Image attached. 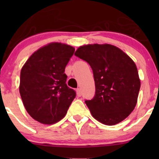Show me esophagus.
<instances>
[{
	"mask_svg": "<svg viewBox=\"0 0 159 159\" xmlns=\"http://www.w3.org/2000/svg\"><path fill=\"white\" fill-rule=\"evenodd\" d=\"M76 92H77V95L78 96V97H81V91L80 89H78L76 90Z\"/></svg>",
	"mask_w": 159,
	"mask_h": 159,
	"instance_id": "34e87169",
	"label": "esophagus"
}]
</instances>
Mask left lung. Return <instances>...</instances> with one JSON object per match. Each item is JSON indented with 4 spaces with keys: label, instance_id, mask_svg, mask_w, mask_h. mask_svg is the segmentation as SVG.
Masks as SVG:
<instances>
[{
    "label": "left lung",
    "instance_id": "obj_1",
    "mask_svg": "<svg viewBox=\"0 0 159 159\" xmlns=\"http://www.w3.org/2000/svg\"><path fill=\"white\" fill-rule=\"evenodd\" d=\"M75 54L87 61L93 70L95 95L85 101L91 115L106 125L125 119L134 109L141 86L132 59L108 44L81 46Z\"/></svg>",
    "mask_w": 159,
    "mask_h": 159
}]
</instances>
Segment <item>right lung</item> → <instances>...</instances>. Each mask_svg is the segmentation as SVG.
I'll list each match as a JSON object with an SVG mask.
<instances>
[{
  "mask_svg": "<svg viewBox=\"0 0 159 159\" xmlns=\"http://www.w3.org/2000/svg\"><path fill=\"white\" fill-rule=\"evenodd\" d=\"M74 52L68 44L50 43L34 51L22 67L19 91L24 106L41 124L61 120L76 96L67 85L65 74Z\"/></svg>",
  "mask_w": 159,
  "mask_h": 159,
  "instance_id": "obj_1",
  "label": "right lung"
}]
</instances>
